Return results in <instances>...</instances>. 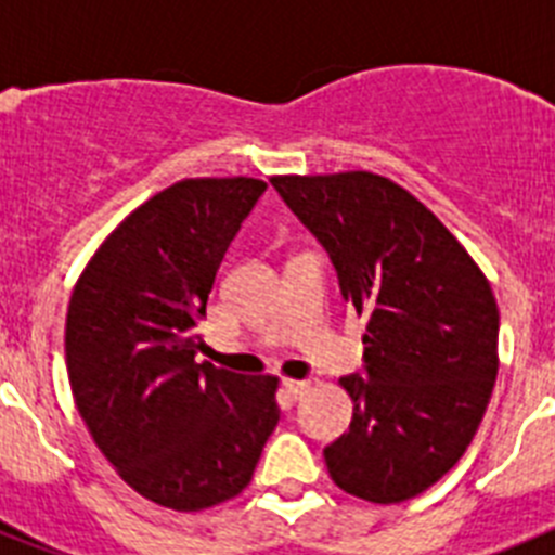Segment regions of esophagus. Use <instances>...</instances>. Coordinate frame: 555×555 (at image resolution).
<instances>
[{
  "label": "esophagus",
  "instance_id": "esophagus-1",
  "mask_svg": "<svg viewBox=\"0 0 555 555\" xmlns=\"http://www.w3.org/2000/svg\"><path fill=\"white\" fill-rule=\"evenodd\" d=\"M283 389L288 391V397H294V400H297V397L306 395L308 380H294V377H286V380H283Z\"/></svg>",
  "mask_w": 555,
  "mask_h": 555
}]
</instances>
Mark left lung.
<instances>
[{
    "label": "left lung",
    "mask_w": 555,
    "mask_h": 555,
    "mask_svg": "<svg viewBox=\"0 0 555 555\" xmlns=\"http://www.w3.org/2000/svg\"><path fill=\"white\" fill-rule=\"evenodd\" d=\"M366 317L364 366L341 377L356 411L325 448L338 489L400 503L473 442L498 377V302L448 228L372 171L272 178Z\"/></svg>",
    "instance_id": "1"
}]
</instances>
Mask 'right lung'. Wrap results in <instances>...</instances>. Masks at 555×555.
Masks as SVG:
<instances>
[{
    "mask_svg": "<svg viewBox=\"0 0 555 555\" xmlns=\"http://www.w3.org/2000/svg\"><path fill=\"white\" fill-rule=\"evenodd\" d=\"M263 191L253 178L169 185L113 230L68 302L77 411L121 478L175 512L242 492L281 420L278 377L194 361L219 263Z\"/></svg>",
    "mask_w": 555,
    "mask_h": 555,
    "instance_id": "right-lung-1",
    "label": "right lung"
}]
</instances>
